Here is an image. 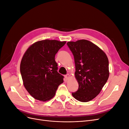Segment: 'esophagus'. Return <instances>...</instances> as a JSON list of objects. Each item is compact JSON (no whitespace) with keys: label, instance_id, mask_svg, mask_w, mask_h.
I'll use <instances>...</instances> for the list:
<instances>
[{"label":"esophagus","instance_id":"34e87169","mask_svg":"<svg viewBox=\"0 0 129 129\" xmlns=\"http://www.w3.org/2000/svg\"><path fill=\"white\" fill-rule=\"evenodd\" d=\"M65 79H66V80H68L69 78H70V75L69 74H67V75H65Z\"/></svg>","mask_w":129,"mask_h":129}]
</instances>
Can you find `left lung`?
Segmentation results:
<instances>
[{
  "label": "left lung",
  "instance_id": "1",
  "mask_svg": "<svg viewBox=\"0 0 129 129\" xmlns=\"http://www.w3.org/2000/svg\"><path fill=\"white\" fill-rule=\"evenodd\" d=\"M67 44L74 55L75 76L79 83V89L72 95L80 102H89L99 94L108 79V57L98 46L87 40Z\"/></svg>",
  "mask_w": 129,
  "mask_h": 129
}]
</instances>
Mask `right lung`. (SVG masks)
Listing matches in <instances>:
<instances>
[{
	"instance_id": "obj_1",
	"label": "right lung",
	"mask_w": 129,
	"mask_h": 129,
	"mask_svg": "<svg viewBox=\"0 0 129 129\" xmlns=\"http://www.w3.org/2000/svg\"><path fill=\"white\" fill-rule=\"evenodd\" d=\"M66 41L44 40L27 49L20 63V73L27 91L33 98L43 102L52 99L63 76L57 72L55 54Z\"/></svg>"
}]
</instances>
